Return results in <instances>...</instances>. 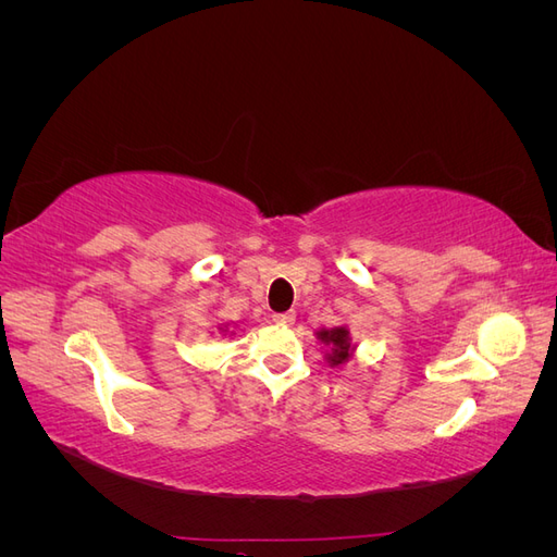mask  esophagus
<instances>
[{
	"label": "esophagus",
	"mask_w": 557,
	"mask_h": 557,
	"mask_svg": "<svg viewBox=\"0 0 557 557\" xmlns=\"http://www.w3.org/2000/svg\"><path fill=\"white\" fill-rule=\"evenodd\" d=\"M274 323H276V325H293V323H295V311L274 313Z\"/></svg>",
	"instance_id": "obj_1"
}]
</instances>
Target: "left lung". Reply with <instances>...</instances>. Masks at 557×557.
I'll use <instances>...</instances> for the list:
<instances>
[{
    "instance_id": "left-lung-1",
    "label": "left lung",
    "mask_w": 557,
    "mask_h": 557,
    "mask_svg": "<svg viewBox=\"0 0 557 557\" xmlns=\"http://www.w3.org/2000/svg\"><path fill=\"white\" fill-rule=\"evenodd\" d=\"M318 339L332 348V352H327L330 367H339V364L348 362V358L352 356V350H356V346H350V334H348L346 327L320 330Z\"/></svg>"
}]
</instances>
